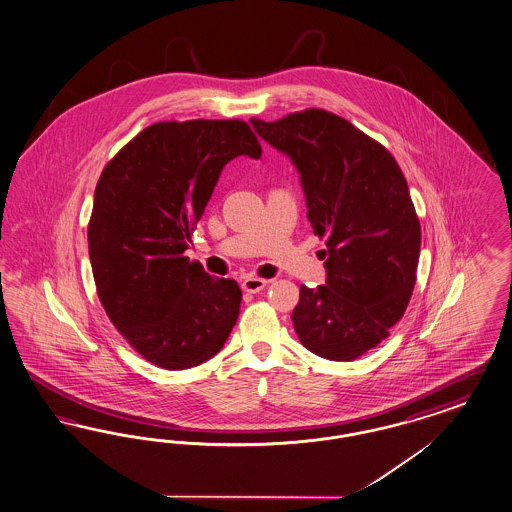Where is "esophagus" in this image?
Returning <instances> with one entry per match:
<instances>
[{
  "label": "esophagus",
  "mask_w": 512,
  "mask_h": 512,
  "mask_svg": "<svg viewBox=\"0 0 512 512\" xmlns=\"http://www.w3.org/2000/svg\"><path fill=\"white\" fill-rule=\"evenodd\" d=\"M266 287V280H261V278H246L244 282H242V289L247 291V293H259V291H263Z\"/></svg>",
  "instance_id": "esophagus-1"
}]
</instances>
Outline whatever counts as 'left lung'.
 Wrapping results in <instances>:
<instances>
[{"label":"left lung","mask_w":512,"mask_h":512,"mask_svg":"<svg viewBox=\"0 0 512 512\" xmlns=\"http://www.w3.org/2000/svg\"><path fill=\"white\" fill-rule=\"evenodd\" d=\"M297 167L308 221L326 240L324 286H301L291 320L314 354L350 362L377 347L406 312L421 226L406 177L383 144L328 110L249 120Z\"/></svg>","instance_id":"left-lung-1"}]
</instances>
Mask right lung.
Returning a JSON list of instances; mask_svg holds the SVG:
<instances>
[{
    "label": "right lung",
    "instance_id": "1",
    "mask_svg": "<svg viewBox=\"0 0 512 512\" xmlns=\"http://www.w3.org/2000/svg\"><path fill=\"white\" fill-rule=\"evenodd\" d=\"M261 152L242 120L160 122L104 167L87 226L93 278L110 322L150 364H204L234 328L242 289L184 251L223 167Z\"/></svg>",
    "mask_w": 512,
    "mask_h": 512
}]
</instances>
